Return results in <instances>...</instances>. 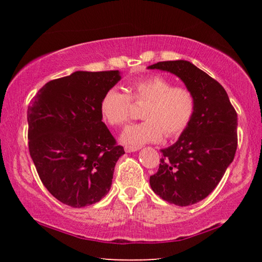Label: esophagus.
Wrapping results in <instances>:
<instances>
[{"instance_id": "34e87169", "label": "esophagus", "mask_w": 262, "mask_h": 262, "mask_svg": "<svg viewBox=\"0 0 262 262\" xmlns=\"http://www.w3.org/2000/svg\"><path fill=\"white\" fill-rule=\"evenodd\" d=\"M141 147H130V145H126L125 147V151L126 152H133V151H137Z\"/></svg>"}]
</instances>
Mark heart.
<instances>
[{
  "label": "heart",
  "mask_w": 262,
  "mask_h": 262,
  "mask_svg": "<svg viewBox=\"0 0 262 262\" xmlns=\"http://www.w3.org/2000/svg\"><path fill=\"white\" fill-rule=\"evenodd\" d=\"M128 95L112 88L106 91L100 111L108 125L121 127L130 117L132 100L145 103L142 110L144 121L127 127L121 135L126 144L141 147L156 143L164 134L167 137L180 135L192 120L195 111L193 92L185 86H174L173 82L161 75H150L129 83Z\"/></svg>",
  "instance_id": "b5f03b06"
}]
</instances>
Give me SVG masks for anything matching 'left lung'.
<instances>
[{
    "label": "left lung",
    "mask_w": 262,
    "mask_h": 262,
    "mask_svg": "<svg viewBox=\"0 0 262 262\" xmlns=\"http://www.w3.org/2000/svg\"><path fill=\"white\" fill-rule=\"evenodd\" d=\"M178 76L193 92L195 111L174 144L162 149L157 173L150 186L163 200L186 207L207 198L232 163L237 150V112L227 91L189 61L149 66Z\"/></svg>",
    "instance_id": "8db88e82"
}]
</instances>
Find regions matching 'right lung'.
Listing matches in <instances>:
<instances>
[{"mask_svg":"<svg viewBox=\"0 0 262 262\" xmlns=\"http://www.w3.org/2000/svg\"><path fill=\"white\" fill-rule=\"evenodd\" d=\"M119 70L75 72L46 83L28 107L29 151L41 183L73 208L100 201L125 154L101 121L100 103Z\"/></svg>","mask_w":262,"mask_h":262,"instance_id":"right-lung-1","label":"right lung"}]
</instances>
